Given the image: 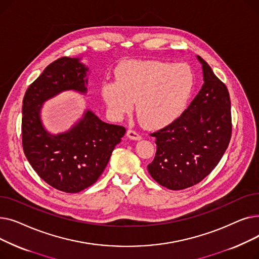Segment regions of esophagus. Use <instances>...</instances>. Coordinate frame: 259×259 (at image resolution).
I'll use <instances>...</instances> for the list:
<instances>
[{"label":"esophagus","instance_id":"esophagus-1","mask_svg":"<svg viewBox=\"0 0 259 259\" xmlns=\"http://www.w3.org/2000/svg\"><path fill=\"white\" fill-rule=\"evenodd\" d=\"M127 137L133 141H141L142 140V135L140 133H138L137 131L131 130V129H129L127 131Z\"/></svg>","mask_w":259,"mask_h":259}]
</instances>
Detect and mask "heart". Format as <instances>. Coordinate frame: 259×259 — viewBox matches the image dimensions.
Masks as SVG:
<instances>
[{
	"label": "heart",
	"instance_id": "heart-1",
	"mask_svg": "<svg viewBox=\"0 0 259 259\" xmlns=\"http://www.w3.org/2000/svg\"><path fill=\"white\" fill-rule=\"evenodd\" d=\"M116 79H105L102 98L115 117L129 113L134 102L146 127L167 126L186 109L195 78L185 64L160 61H129L116 69Z\"/></svg>",
	"mask_w": 259,
	"mask_h": 259
}]
</instances>
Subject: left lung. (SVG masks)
I'll return each mask as SVG.
<instances>
[{"mask_svg": "<svg viewBox=\"0 0 259 259\" xmlns=\"http://www.w3.org/2000/svg\"><path fill=\"white\" fill-rule=\"evenodd\" d=\"M203 85L180 117L154 133L156 153L148 165L152 179L170 190L201 182L217 166L231 140V101L226 85L205 60Z\"/></svg>", "mask_w": 259, "mask_h": 259, "instance_id": "obj_1", "label": "left lung"}]
</instances>
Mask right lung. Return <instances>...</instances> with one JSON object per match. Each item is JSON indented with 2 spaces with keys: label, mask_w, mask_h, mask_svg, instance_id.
Masks as SVG:
<instances>
[{
  "label": "right lung",
  "mask_w": 259,
  "mask_h": 259,
  "mask_svg": "<svg viewBox=\"0 0 259 259\" xmlns=\"http://www.w3.org/2000/svg\"><path fill=\"white\" fill-rule=\"evenodd\" d=\"M87 71L78 58H61L45 68L23 100L24 153L40 179L66 193H77L97 182L126 133L122 126L107 124L90 110L64 133L53 135L44 128L43 104L67 90L85 94Z\"/></svg>",
  "instance_id": "right-lung-1"
}]
</instances>
